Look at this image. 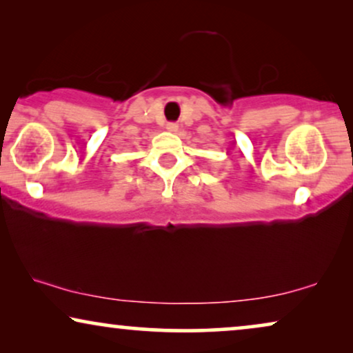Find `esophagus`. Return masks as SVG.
Segmentation results:
<instances>
[{
  "instance_id": "esophagus-1",
  "label": "esophagus",
  "mask_w": 353,
  "mask_h": 353,
  "mask_svg": "<svg viewBox=\"0 0 353 353\" xmlns=\"http://www.w3.org/2000/svg\"><path fill=\"white\" fill-rule=\"evenodd\" d=\"M165 128L168 130V132H176L178 130V125L176 123H167Z\"/></svg>"
}]
</instances>
